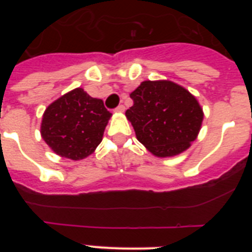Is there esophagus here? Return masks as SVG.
<instances>
[{"label":"esophagus","mask_w":252,"mask_h":252,"mask_svg":"<svg viewBox=\"0 0 252 252\" xmlns=\"http://www.w3.org/2000/svg\"><path fill=\"white\" fill-rule=\"evenodd\" d=\"M125 110H126V108H125L124 104H120V106L117 107V108H116V110H115V112L122 113V112H125Z\"/></svg>","instance_id":"1"}]
</instances>
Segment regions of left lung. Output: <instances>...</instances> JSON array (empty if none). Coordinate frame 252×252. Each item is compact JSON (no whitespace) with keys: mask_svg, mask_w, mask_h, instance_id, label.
<instances>
[{"mask_svg":"<svg viewBox=\"0 0 252 252\" xmlns=\"http://www.w3.org/2000/svg\"><path fill=\"white\" fill-rule=\"evenodd\" d=\"M130 97L133 104L126 117L153 155L170 158L190 148L204 116L192 93L171 81H145Z\"/></svg>","mask_w":252,"mask_h":252,"instance_id":"8db88e82","label":"left lung"}]
</instances>
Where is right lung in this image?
Wrapping results in <instances>:
<instances>
[{
    "label": "right lung",
    "instance_id": "obj_1",
    "mask_svg": "<svg viewBox=\"0 0 252 252\" xmlns=\"http://www.w3.org/2000/svg\"><path fill=\"white\" fill-rule=\"evenodd\" d=\"M111 116L102 99L75 88L49 104L40 133L57 155L77 161L90 157L101 144Z\"/></svg>",
    "mask_w": 252,
    "mask_h": 252
}]
</instances>
